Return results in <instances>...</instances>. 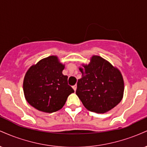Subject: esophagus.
I'll return each instance as SVG.
<instances>
[{
  "instance_id": "obj_1",
  "label": "esophagus",
  "mask_w": 147,
  "mask_h": 147,
  "mask_svg": "<svg viewBox=\"0 0 147 147\" xmlns=\"http://www.w3.org/2000/svg\"><path fill=\"white\" fill-rule=\"evenodd\" d=\"M72 88H73L74 90L76 91V90H77V85H75V86H72Z\"/></svg>"
}]
</instances>
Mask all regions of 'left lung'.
Returning a JSON list of instances; mask_svg holds the SVG:
<instances>
[{
  "mask_svg": "<svg viewBox=\"0 0 147 147\" xmlns=\"http://www.w3.org/2000/svg\"><path fill=\"white\" fill-rule=\"evenodd\" d=\"M79 68L82 77L77 82L76 94L88 111L104 113L122 100L124 80L120 72L107 61L93 56L88 65Z\"/></svg>",
  "mask_w": 147,
  "mask_h": 147,
  "instance_id": "8db88e82",
  "label": "left lung"
}]
</instances>
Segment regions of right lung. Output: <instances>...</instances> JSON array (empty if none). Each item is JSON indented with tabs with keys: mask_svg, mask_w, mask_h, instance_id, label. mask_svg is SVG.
Returning a JSON list of instances; mask_svg holds the SVG:
<instances>
[{
	"mask_svg": "<svg viewBox=\"0 0 147 147\" xmlns=\"http://www.w3.org/2000/svg\"><path fill=\"white\" fill-rule=\"evenodd\" d=\"M64 65L57 57L50 56L32 65L25 76L23 91L27 102L45 113L60 110L67 98L74 92L68 84V77L62 71Z\"/></svg>",
	"mask_w": 147,
	"mask_h": 147,
	"instance_id": "1",
	"label": "right lung"
}]
</instances>
